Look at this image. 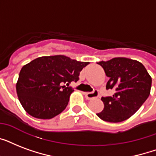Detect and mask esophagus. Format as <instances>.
<instances>
[{
    "mask_svg": "<svg viewBox=\"0 0 156 156\" xmlns=\"http://www.w3.org/2000/svg\"><path fill=\"white\" fill-rule=\"evenodd\" d=\"M87 100H92L95 98H97L99 96V93L97 90H94L92 92H84L83 93Z\"/></svg>",
    "mask_w": 156,
    "mask_h": 156,
    "instance_id": "esophagus-1",
    "label": "esophagus"
}]
</instances>
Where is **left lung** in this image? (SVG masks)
I'll return each mask as SVG.
<instances>
[{
	"label": "left lung",
	"instance_id": "1",
	"mask_svg": "<svg viewBox=\"0 0 156 156\" xmlns=\"http://www.w3.org/2000/svg\"><path fill=\"white\" fill-rule=\"evenodd\" d=\"M108 77L106 89L115 91L112 96L102 97L103 111L97 115L103 121L121 122L133 116L145 102L151 92V77L143 64L126 57L100 61Z\"/></svg>",
	"mask_w": 156,
	"mask_h": 156
}]
</instances>
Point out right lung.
<instances>
[{
    "label": "right lung",
    "instance_id": "obj_1",
    "mask_svg": "<svg viewBox=\"0 0 156 156\" xmlns=\"http://www.w3.org/2000/svg\"><path fill=\"white\" fill-rule=\"evenodd\" d=\"M89 62L72 60L63 55L41 56L21 69L16 90L25 111L39 119H51L66 109L81 70ZM66 83L67 87L62 86Z\"/></svg>",
    "mask_w": 156,
    "mask_h": 156
}]
</instances>
